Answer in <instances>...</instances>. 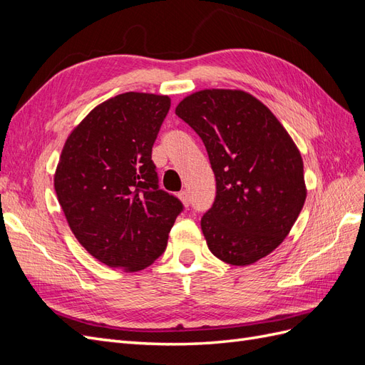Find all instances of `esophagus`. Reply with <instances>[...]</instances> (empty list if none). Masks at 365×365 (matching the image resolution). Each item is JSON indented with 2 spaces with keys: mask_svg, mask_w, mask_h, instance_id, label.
Wrapping results in <instances>:
<instances>
[{
  "mask_svg": "<svg viewBox=\"0 0 365 365\" xmlns=\"http://www.w3.org/2000/svg\"><path fill=\"white\" fill-rule=\"evenodd\" d=\"M178 197H180L181 202H182L185 207H189V204H190V196H189V192H187V190L180 192V193H178Z\"/></svg>",
  "mask_w": 365,
  "mask_h": 365,
  "instance_id": "1",
  "label": "esophagus"
}]
</instances>
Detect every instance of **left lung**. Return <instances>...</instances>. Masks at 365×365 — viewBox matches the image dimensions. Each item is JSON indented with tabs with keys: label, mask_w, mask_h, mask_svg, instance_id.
Instances as JSON below:
<instances>
[{
	"label": "left lung",
	"mask_w": 365,
	"mask_h": 365,
	"mask_svg": "<svg viewBox=\"0 0 365 365\" xmlns=\"http://www.w3.org/2000/svg\"><path fill=\"white\" fill-rule=\"evenodd\" d=\"M175 114L201 137L215 172V202L201 219L208 250L236 267L268 256L306 200L295 143L267 106L240 90L197 91Z\"/></svg>",
	"instance_id": "8db88e82"
}]
</instances>
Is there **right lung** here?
I'll return each mask as SVG.
<instances>
[{
  "instance_id": "right-lung-1",
  "label": "right lung",
  "mask_w": 365,
  "mask_h": 365,
  "mask_svg": "<svg viewBox=\"0 0 365 365\" xmlns=\"http://www.w3.org/2000/svg\"><path fill=\"white\" fill-rule=\"evenodd\" d=\"M168 96L118 94L96 106L65 141L54 190L79 244L109 268L140 271L168 247L178 197L160 189L152 146Z\"/></svg>"
}]
</instances>
